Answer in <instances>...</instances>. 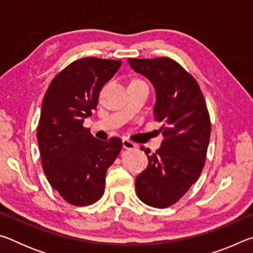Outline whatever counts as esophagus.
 <instances>
[{
	"label": "esophagus",
	"mask_w": 253,
	"mask_h": 253,
	"mask_svg": "<svg viewBox=\"0 0 253 253\" xmlns=\"http://www.w3.org/2000/svg\"><path fill=\"white\" fill-rule=\"evenodd\" d=\"M123 147L125 149H132V148L136 147V145L132 142H130V140H128V139L125 138V139H123Z\"/></svg>",
	"instance_id": "34e87169"
}]
</instances>
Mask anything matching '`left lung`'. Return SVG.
<instances>
[{
    "label": "left lung",
    "instance_id": "8db88e82",
    "mask_svg": "<svg viewBox=\"0 0 253 253\" xmlns=\"http://www.w3.org/2000/svg\"><path fill=\"white\" fill-rule=\"evenodd\" d=\"M131 69L155 89L154 115L163 122L161 148H144L148 165L136 177V194L153 208L176 203L202 172L211 136V123L199 84L174 60L128 59Z\"/></svg>",
    "mask_w": 253,
    "mask_h": 253
}]
</instances>
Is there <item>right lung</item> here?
<instances>
[{
  "label": "right lung",
  "mask_w": 253,
  "mask_h": 253,
  "mask_svg": "<svg viewBox=\"0 0 253 253\" xmlns=\"http://www.w3.org/2000/svg\"><path fill=\"white\" fill-rule=\"evenodd\" d=\"M121 65V60H77L54 77L42 101L37 134L42 166L50 185L72 205L101 198L107 169L123 147L118 137L104 142L84 127Z\"/></svg>",
  "instance_id": "right-lung-1"
}]
</instances>
